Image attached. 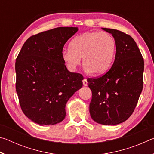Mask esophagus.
Wrapping results in <instances>:
<instances>
[{"label":"esophagus","instance_id":"1","mask_svg":"<svg viewBox=\"0 0 154 154\" xmlns=\"http://www.w3.org/2000/svg\"><path fill=\"white\" fill-rule=\"evenodd\" d=\"M83 84L84 86H87L88 85V82H87V79H83Z\"/></svg>","mask_w":154,"mask_h":154}]
</instances>
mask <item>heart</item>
<instances>
[{
    "label": "heart",
    "instance_id": "heart-1",
    "mask_svg": "<svg viewBox=\"0 0 154 154\" xmlns=\"http://www.w3.org/2000/svg\"><path fill=\"white\" fill-rule=\"evenodd\" d=\"M116 53V42L108 32H88L77 36L64 49L62 58L68 69L74 72L81 64L94 75L106 72L113 64Z\"/></svg>",
    "mask_w": 154,
    "mask_h": 154
}]
</instances>
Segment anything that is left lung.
<instances>
[{"label": "left lung", "instance_id": "1", "mask_svg": "<svg viewBox=\"0 0 154 154\" xmlns=\"http://www.w3.org/2000/svg\"><path fill=\"white\" fill-rule=\"evenodd\" d=\"M116 42L111 69L102 76L88 78L92 90L90 116L103 125L122 123L133 113L143 86L144 60L136 42L121 31L103 28Z\"/></svg>", "mask_w": 154, "mask_h": 154}]
</instances>
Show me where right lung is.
Listing matches in <instances>:
<instances>
[{
  "mask_svg": "<svg viewBox=\"0 0 154 154\" xmlns=\"http://www.w3.org/2000/svg\"><path fill=\"white\" fill-rule=\"evenodd\" d=\"M76 27H59L26 41L15 62V88L23 113L41 125L60 123L67 101L83 85V77L66 69L62 58L64 44Z\"/></svg>",
  "mask_w": 154,
  "mask_h": 154,
  "instance_id": "add662e5",
  "label": "right lung"
}]
</instances>
